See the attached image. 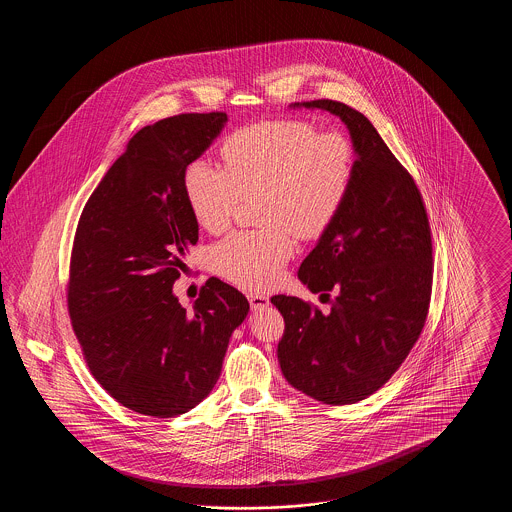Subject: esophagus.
<instances>
[{
    "instance_id": "obj_1",
    "label": "esophagus",
    "mask_w": 512,
    "mask_h": 512,
    "mask_svg": "<svg viewBox=\"0 0 512 512\" xmlns=\"http://www.w3.org/2000/svg\"><path fill=\"white\" fill-rule=\"evenodd\" d=\"M247 299H249V305H251V309H265L268 305V295H265V293H259V292H251L249 295H247Z\"/></svg>"
}]
</instances>
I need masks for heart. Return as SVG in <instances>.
Segmentation results:
<instances>
[{
	"label": "heart",
	"mask_w": 512,
	"mask_h": 512,
	"mask_svg": "<svg viewBox=\"0 0 512 512\" xmlns=\"http://www.w3.org/2000/svg\"><path fill=\"white\" fill-rule=\"evenodd\" d=\"M224 169L194 159L184 169V194L197 224L224 230L242 197L261 194L263 230L232 232L211 249L220 276L259 290L274 284L295 255V234L313 240L338 219L355 180V149L340 132L307 121L247 124L220 144Z\"/></svg>",
	"instance_id": "1"
}]
</instances>
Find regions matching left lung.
<instances>
[{
	"label": "left lung",
	"mask_w": 512,
	"mask_h": 512,
	"mask_svg": "<svg viewBox=\"0 0 512 512\" xmlns=\"http://www.w3.org/2000/svg\"><path fill=\"white\" fill-rule=\"evenodd\" d=\"M301 105L338 115L357 159L338 219L297 272L311 292L337 297L330 313L292 295L270 299L286 322L278 363L295 390L326 405H349L390 380L424 328L432 232L413 176L363 113L332 99Z\"/></svg>",
	"instance_id": "obj_1"
}]
</instances>
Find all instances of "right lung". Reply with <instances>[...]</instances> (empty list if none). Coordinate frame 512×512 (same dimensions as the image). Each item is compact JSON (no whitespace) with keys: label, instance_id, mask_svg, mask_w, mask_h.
Segmentation results:
<instances>
[{"label":"right lung","instance_id":"1","mask_svg":"<svg viewBox=\"0 0 512 512\" xmlns=\"http://www.w3.org/2000/svg\"><path fill=\"white\" fill-rule=\"evenodd\" d=\"M226 113H182L144 126L103 176L74 234L67 305L84 361L130 411L171 418L215 388L249 303L209 278L186 311L172 293L197 220L184 169L219 136Z\"/></svg>","mask_w":512,"mask_h":512}]
</instances>
